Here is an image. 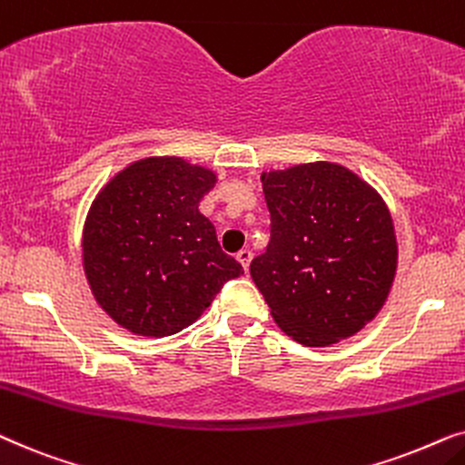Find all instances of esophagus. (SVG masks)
<instances>
[{"label": "esophagus", "instance_id": "obj_1", "mask_svg": "<svg viewBox=\"0 0 465 465\" xmlns=\"http://www.w3.org/2000/svg\"><path fill=\"white\" fill-rule=\"evenodd\" d=\"M236 259L240 262V265H242L244 272H249V265H251V259H252V252L249 249H242L236 255Z\"/></svg>", "mask_w": 465, "mask_h": 465}]
</instances>
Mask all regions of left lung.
Here are the masks:
<instances>
[{
  "instance_id": "left-lung-1",
  "label": "left lung",
  "mask_w": 465,
  "mask_h": 465,
  "mask_svg": "<svg viewBox=\"0 0 465 465\" xmlns=\"http://www.w3.org/2000/svg\"><path fill=\"white\" fill-rule=\"evenodd\" d=\"M262 184L270 242L251 276L278 327L306 346L357 333L385 304L398 265L385 202L327 161L268 172Z\"/></svg>"
}]
</instances>
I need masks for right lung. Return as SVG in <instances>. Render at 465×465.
I'll return each instance as SVG.
<instances>
[{
	"mask_svg": "<svg viewBox=\"0 0 465 465\" xmlns=\"http://www.w3.org/2000/svg\"><path fill=\"white\" fill-rule=\"evenodd\" d=\"M216 176L178 157L119 172L84 223L83 262L99 306L140 336H172L197 321L223 284L244 274L197 206Z\"/></svg>",
	"mask_w": 465,
	"mask_h": 465,
	"instance_id": "right-lung-1",
	"label": "right lung"
}]
</instances>
